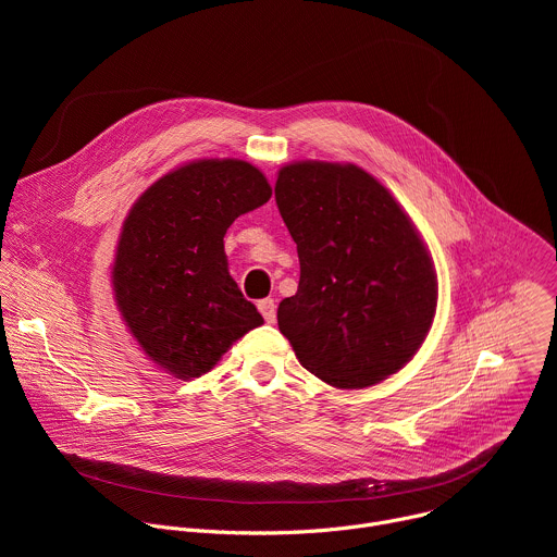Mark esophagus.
<instances>
[{
    "mask_svg": "<svg viewBox=\"0 0 557 557\" xmlns=\"http://www.w3.org/2000/svg\"><path fill=\"white\" fill-rule=\"evenodd\" d=\"M258 310L262 312L267 324H273V322H275V301H273L271 297L260 299V301H258Z\"/></svg>",
    "mask_w": 557,
    "mask_h": 557,
    "instance_id": "esophagus-1",
    "label": "esophagus"
}]
</instances>
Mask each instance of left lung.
<instances>
[{
    "instance_id": "left-lung-1",
    "label": "left lung",
    "mask_w": 557,
    "mask_h": 557,
    "mask_svg": "<svg viewBox=\"0 0 557 557\" xmlns=\"http://www.w3.org/2000/svg\"><path fill=\"white\" fill-rule=\"evenodd\" d=\"M275 202L297 245L299 286L277 326L299 363L355 389L401 370L436 312L430 251L392 194L357 165H284Z\"/></svg>"
}]
</instances>
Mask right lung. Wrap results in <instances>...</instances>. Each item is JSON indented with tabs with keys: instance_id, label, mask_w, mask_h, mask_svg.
I'll return each mask as SVG.
<instances>
[{
	"instance_id": "obj_1",
	"label": "right lung",
	"mask_w": 557,
	"mask_h": 557,
	"mask_svg": "<svg viewBox=\"0 0 557 557\" xmlns=\"http://www.w3.org/2000/svg\"><path fill=\"white\" fill-rule=\"evenodd\" d=\"M271 198L264 174L205 158L156 181L129 209L112 267L114 299L145 355L176 379L209 372L264 324L228 275L224 233Z\"/></svg>"
}]
</instances>
